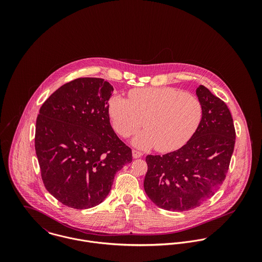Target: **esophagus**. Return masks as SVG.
<instances>
[{
	"mask_svg": "<svg viewBox=\"0 0 262 262\" xmlns=\"http://www.w3.org/2000/svg\"><path fill=\"white\" fill-rule=\"evenodd\" d=\"M143 154H142V152H140L139 150H132V156H133V158H139V157H141Z\"/></svg>",
	"mask_w": 262,
	"mask_h": 262,
	"instance_id": "34e87169",
	"label": "esophagus"
}]
</instances>
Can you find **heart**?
<instances>
[{"mask_svg": "<svg viewBox=\"0 0 262 262\" xmlns=\"http://www.w3.org/2000/svg\"><path fill=\"white\" fill-rule=\"evenodd\" d=\"M114 130L122 137L134 134L133 144L167 152L185 145L196 131L203 107L192 94L173 88H148L130 92L129 100L114 97L109 105ZM145 123H143V121Z\"/></svg>", "mask_w": 262, "mask_h": 262, "instance_id": "heart-1", "label": "heart"}]
</instances>
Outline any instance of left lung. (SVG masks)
I'll use <instances>...</instances> for the list:
<instances>
[{"label":"left lung","instance_id":"obj_1","mask_svg":"<svg viewBox=\"0 0 262 262\" xmlns=\"http://www.w3.org/2000/svg\"><path fill=\"white\" fill-rule=\"evenodd\" d=\"M202 121L180 149L147 155L144 189L159 208L184 212L201 206L223 184L235 145V128L227 105L206 86L196 89Z\"/></svg>","mask_w":262,"mask_h":262}]
</instances>
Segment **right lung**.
Segmentation results:
<instances>
[{
    "instance_id": "add662e5",
    "label": "right lung",
    "mask_w": 262,
    "mask_h": 262,
    "mask_svg": "<svg viewBox=\"0 0 262 262\" xmlns=\"http://www.w3.org/2000/svg\"><path fill=\"white\" fill-rule=\"evenodd\" d=\"M112 85L79 77L56 90L41 106L35 150L46 189L61 204L93 208L109 194L115 174L132 151L110 124Z\"/></svg>"
}]
</instances>
